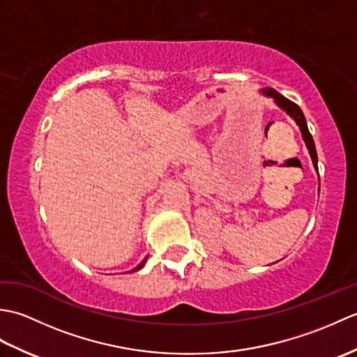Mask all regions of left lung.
<instances>
[{
    "label": "left lung",
    "mask_w": 357,
    "mask_h": 357,
    "mask_svg": "<svg viewBox=\"0 0 357 357\" xmlns=\"http://www.w3.org/2000/svg\"><path fill=\"white\" fill-rule=\"evenodd\" d=\"M261 93L265 95V96H268V98H273V101H275L280 109L285 110L287 115H290V116L296 121V124H298L299 128H301L302 138H304V141H305V146H307V149H308V153H310V156H312V161H313L314 169L317 170V153H316L314 141H313L312 133L308 132L305 116H304V113H302V110L299 109V105L294 104V102L290 101V100H287L285 96H282L279 92H276L275 89H271V87L262 89Z\"/></svg>",
    "instance_id": "8db88e82"
}]
</instances>
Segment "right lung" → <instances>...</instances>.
I'll return each instance as SVG.
<instances>
[{
	"label": "right lung",
	"instance_id": "add662e5",
	"mask_svg": "<svg viewBox=\"0 0 357 357\" xmlns=\"http://www.w3.org/2000/svg\"><path fill=\"white\" fill-rule=\"evenodd\" d=\"M146 259H147V257H146ZM146 259H144V261H142V262H141V264L138 265V267H136V268H133L132 271H136V270H141V268L144 267V264H146Z\"/></svg>",
	"mask_w": 357,
	"mask_h": 357
}]
</instances>
